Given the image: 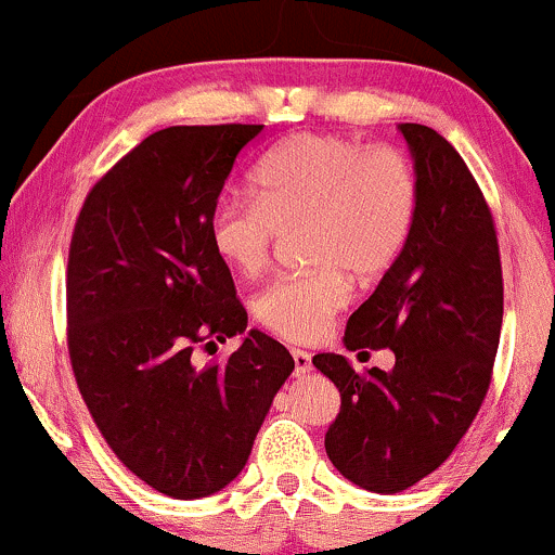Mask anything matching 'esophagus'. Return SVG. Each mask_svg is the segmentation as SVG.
Here are the masks:
<instances>
[{
	"label": "esophagus",
	"mask_w": 555,
	"mask_h": 555,
	"mask_svg": "<svg viewBox=\"0 0 555 555\" xmlns=\"http://www.w3.org/2000/svg\"><path fill=\"white\" fill-rule=\"evenodd\" d=\"M291 357H294V373L296 375H307L312 371V354L304 349H291Z\"/></svg>",
	"instance_id": "esophagus-1"
}]
</instances>
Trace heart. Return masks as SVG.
Here are the masks:
<instances>
[{"instance_id": "heart-1", "label": "heart", "mask_w": 555, "mask_h": 555, "mask_svg": "<svg viewBox=\"0 0 555 555\" xmlns=\"http://www.w3.org/2000/svg\"><path fill=\"white\" fill-rule=\"evenodd\" d=\"M254 190L256 198L228 195L214 206L208 237L230 270L254 278L280 235L304 230V261L314 270L267 285L254 301L259 325L296 344L325 336L351 280L378 283L397 264L421 208L418 175L402 151L327 132L272 151L256 166Z\"/></svg>"}]
</instances>
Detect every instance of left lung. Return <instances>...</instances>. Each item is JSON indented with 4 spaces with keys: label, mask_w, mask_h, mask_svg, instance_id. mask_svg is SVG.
Masks as SVG:
<instances>
[{
    "label": "left lung",
    "mask_w": 555,
    "mask_h": 555,
    "mask_svg": "<svg viewBox=\"0 0 555 555\" xmlns=\"http://www.w3.org/2000/svg\"><path fill=\"white\" fill-rule=\"evenodd\" d=\"M421 184L413 237L349 318L347 349H391L395 367L360 373L314 354L341 410L331 463L357 487L395 494L452 455L485 402L503 325V270L490 206L466 160L423 124H399Z\"/></svg>",
    "instance_id": "left-lung-1"
}]
</instances>
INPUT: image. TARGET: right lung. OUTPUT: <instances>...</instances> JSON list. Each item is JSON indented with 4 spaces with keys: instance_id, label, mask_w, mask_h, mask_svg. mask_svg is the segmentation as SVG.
I'll use <instances>...</instances> for the list:
<instances>
[{
    "instance_id": "right-lung-1",
    "label": "right lung",
    "mask_w": 555,
    "mask_h": 555,
    "mask_svg": "<svg viewBox=\"0 0 555 555\" xmlns=\"http://www.w3.org/2000/svg\"><path fill=\"white\" fill-rule=\"evenodd\" d=\"M261 124L169 127L145 137L89 190L68 251V354L118 461L153 490L208 498L243 466L294 357L246 331L208 219Z\"/></svg>"
}]
</instances>
